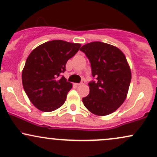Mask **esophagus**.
Listing matches in <instances>:
<instances>
[{
    "mask_svg": "<svg viewBox=\"0 0 157 157\" xmlns=\"http://www.w3.org/2000/svg\"><path fill=\"white\" fill-rule=\"evenodd\" d=\"M82 84H83V82H81L80 83H76V86H81V85H82Z\"/></svg>",
    "mask_w": 157,
    "mask_h": 157,
    "instance_id": "1",
    "label": "esophagus"
}]
</instances>
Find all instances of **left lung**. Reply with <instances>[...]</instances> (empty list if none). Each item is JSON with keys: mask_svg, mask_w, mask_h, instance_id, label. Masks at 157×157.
<instances>
[{"mask_svg": "<svg viewBox=\"0 0 157 157\" xmlns=\"http://www.w3.org/2000/svg\"><path fill=\"white\" fill-rule=\"evenodd\" d=\"M80 50L89 60L95 78L89 83V94L82 102L94 114L109 115L123 103L128 91L131 72L125 56L118 48L98 41Z\"/></svg>", "mask_w": 157, "mask_h": 157, "instance_id": "left-lung-1", "label": "left lung"}]
</instances>
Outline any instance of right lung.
I'll return each mask as SVG.
<instances>
[{
    "label": "right lung",
    "mask_w": 157,
    "mask_h": 157,
    "mask_svg": "<svg viewBox=\"0 0 157 157\" xmlns=\"http://www.w3.org/2000/svg\"><path fill=\"white\" fill-rule=\"evenodd\" d=\"M81 45L55 40L37 46L27 57L22 71L23 89L37 109L50 112L62 106L72 84L61 74Z\"/></svg>",
    "instance_id": "obj_1"
}]
</instances>
